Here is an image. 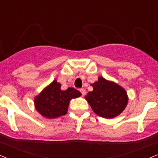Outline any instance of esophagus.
Wrapping results in <instances>:
<instances>
[{
  "mask_svg": "<svg viewBox=\"0 0 158 158\" xmlns=\"http://www.w3.org/2000/svg\"><path fill=\"white\" fill-rule=\"evenodd\" d=\"M80 91H81V93L82 94V95H83V96H84V95H85V93H86V90H85V89H84V88H81V89H80Z\"/></svg>",
  "mask_w": 158,
  "mask_h": 158,
  "instance_id": "1",
  "label": "esophagus"
}]
</instances>
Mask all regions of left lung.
<instances>
[{
	"label": "left lung",
	"mask_w": 158,
	"mask_h": 158,
	"mask_svg": "<svg viewBox=\"0 0 158 158\" xmlns=\"http://www.w3.org/2000/svg\"><path fill=\"white\" fill-rule=\"evenodd\" d=\"M94 88L85 96L93 111L101 117L111 118L119 115L128 103L127 92L122 86L99 76L90 84Z\"/></svg>",
	"instance_id": "1"
}]
</instances>
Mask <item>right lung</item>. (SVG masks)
<instances>
[{"label": "right lung", "mask_w": 158, "mask_h": 158, "mask_svg": "<svg viewBox=\"0 0 158 158\" xmlns=\"http://www.w3.org/2000/svg\"><path fill=\"white\" fill-rule=\"evenodd\" d=\"M81 96V92L73 88L62 90L61 84L55 80L35 97L34 105L44 117L55 118L65 115L71 99Z\"/></svg>", "instance_id": "1"}]
</instances>
